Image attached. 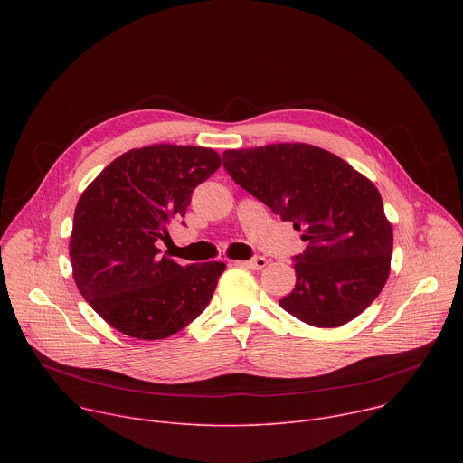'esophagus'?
<instances>
[{
	"label": "esophagus",
	"mask_w": 463,
	"mask_h": 463,
	"mask_svg": "<svg viewBox=\"0 0 463 463\" xmlns=\"http://www.w3.org/2000/svg\"><path fill=\"white\" fill-rule=\"evenodd\" d=\"M238 266H243V268H249V269H263L268 266V258H263V256H256V258H252V260H249V261H236Z\"/></svg>",
	"instance_id": "esophagus-1"
}]
</instances>
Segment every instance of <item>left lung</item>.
I'll list each match as a JSON object with an SVG mask.
<instances>
[{
    "label": "left lung",
    "instance_id": "obj_1",
    "mask_svg": "<svg viewBox=\"0 0 463 463\" xmlns=\"http://www.w3.org/2000/svg\"><path fill=\"white\" fill-rule=\"evenodd\" d=\"M241 188L302 231L295 289L280 306L315 327L361 315L390 275L393 232L375 184L335 154L306 143L225 150Z\"/></svg>",
    "mask_w": 463,
    "mask_h": 463
}]
</instances>
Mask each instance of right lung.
Wrapping results in <instances>:
<instances>
[{
	"label": "right lung",
	"instance_id": "1",
	"mask_svg": "<svg viewBox=\"0 0 463 463\" xmlns=\"http://www.w3.org/2000/svg\"><path fill=\"white\" fill-rule=\"evenodd\" d=\"M220 165L213 148L152 145L118 156L82 192L70 240L73 279L117 332L166 339L209 306L225 263L179 266L156 243Z\"/></svg>",
	"mask_w": 463,
	"mask_h": 463
}]
</instances>
